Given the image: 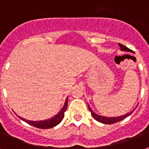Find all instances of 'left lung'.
Here are the masks:
<instances>
[{
    "label": "left lung",
    "instance_id": "1",
    "mask_svg": "<svg viewBox=\"0 0 149 149\" xmlns=\"http://www.w3.org/2000/svg\"><path fill=\"white\" fill-rule=\"evenodd\" d=\"M119 45H120V49H121V51H125V52H131V50L129 49L128 47H127L126 46H124V45H123V44H119ZM88 108H89V110L90 112H91V115H92V116L94 118H95V120H97V121H98V122L100 123H105V124H112V123H117V122H120V121H121V120H124L125 118H127L128 116H130L131 113H132L134 111H132V112H129V113H127V114H126V115L124 116H119V117H104V116H98L97 115V114H95V112H93L92 109L90 108V106L88 105Z\"/></svg>",
    "mask_w": 149,
    "mask_h": 149
}]
</instances>
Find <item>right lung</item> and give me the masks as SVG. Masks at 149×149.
I'll return each mask as SVG.
<instances>
[{
    "instance_id": "1",
    "label": "right lung",
    "mask_w": 149,
    "mask_h": 149,
    "mask_svg": "<svg viewBox=\"0 0 149 149\" xmlns=\"http://www.w3.org/2000/svg\"><path fill=\"white\" fill-rule=\"evenodd\" d=\"M67 105H68V97L65 100L64 106L62 109V110L60 111L55 116H54L52 119L47 120H43V121H29V120H26L23 119V118L20 117V119L27 123L28 124L33 126L35 127L40 128V129H49V128H52L55 127L56 125H58L61 121L62 120L63 117H64L65 112L66 111Z\"/></svg>"
}]
</instances>
